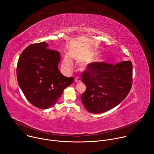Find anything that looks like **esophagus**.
Returning a JSON list of instances; mask_svg holds the SVG:
<instances>
[{
    "instance_id": "34e87169",
    "label": "esophagus",
    "mask_w": 154,
    "mask_h": 154,
    "mask_svg": "<svg viewBox=\"0 0 154 154\" xmlns=\"http://www.w3.org/2000/svg\"><path fill=\"white\" fill-rule=\"evenodd\" d=\"M75 82L76 83H80V82H81V80H80V79L79 77H76V78L75 79Z\"/></svg>"
}]
</instances>
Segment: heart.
Here are the masks:
<instances>
[{"mask_svg":"<svg viewBox=\"0 0 154 154\" xmlns=\"http://www.w3.org/2000/svg\"><path fill=\"white\" fill-rule=\"evenodd\" d=\"M97 53V52L93 51V52H90L88 53H85V54H79L77 56H74V58L78 61H83L87 59H89L90 58H91L93 56H94V54H96ZM94 61L95 62H101L103 61V58L101 57V56H98L94 58ZM72 64V62L68 57H65L64 58V61H63V65L66 67H69L70 66H71Z\"/></svg>","mask_w":154,"mask_h":154,"instance_id":"obj_1","label":"heart"}]
</instances>
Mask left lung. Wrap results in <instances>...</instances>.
Wrapping results in <instances>:
<instances>
[{"mask_svg":"<svg viewBox=\"0 0 154 154\" xmlns=\"http://www.w3.org/2000/svg\"><path fill=\"white\" fill-rule=\"evenodd\" d=\"M130 61L116 64L103 62L89 64L81 75L87 87L80 99L89 112L101 114L119 105L128 94L133 81Z\"/></svg>","mask_w":154,"mask_h":154,"instance_id":"left-lung-1","label":"left lung"}]
</instances>
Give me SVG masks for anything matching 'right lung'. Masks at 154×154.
Masks as SVG:
<instances>
[{"mask_svg": "<svg viewBox=\"0 0 154 154\" xmlns=\"http://www.w3.org/2000/svg\"><path fill=\"white\" fill-rule=\"evenodd\" d=\"M48 48L45 42L29 45L21 54L17 68L18 85L26 99L42 109L53 106L74 80L60 72V53Z\"/></svg>", "mask_w": 154, "mask_h": 154, "instance_id": "1", "label": "right lung"}]
</instances>
